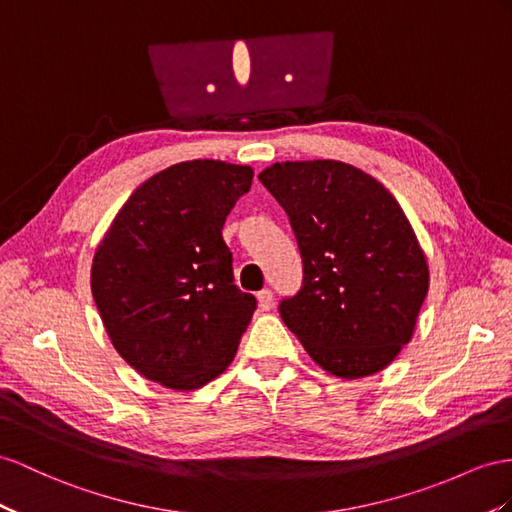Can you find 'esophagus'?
Here are the masks:
<instances>
[{"mask_svg": "<svg viewBox=\"0 0 512 512\" xmlns=\"http://www.w3.org/2000/svg\"><path fill=\"white\" fill-rule=\"evenodd\" d=\"M272 292L270 290H261L259 294H257V303H259V307L264 309V311H268V309H272Z\"/></svg>", "mask_w": 512, "mask_h": 512, "instance_id": "34e87169", "label": "esophagus"}]
</instances>
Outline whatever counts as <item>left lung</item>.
Instances as JSON below:
<instances>
[{"label":"left lung","mask_w":512,"mask_h":512,"mask_svg":"<svg viewBox=\"0 0 512 512\" xmlns=\"http://www.w3.org/2000/svg\"><path fill=\"white\" fill-rule=\"evenodd\" d=\"M259 181L290 216L303 287L279 311L322 370L363 378L411 342L428 261L393 194L337 160L277 162Z\"/></svg>","instance_id":"left-lung-1"}]
</instances>
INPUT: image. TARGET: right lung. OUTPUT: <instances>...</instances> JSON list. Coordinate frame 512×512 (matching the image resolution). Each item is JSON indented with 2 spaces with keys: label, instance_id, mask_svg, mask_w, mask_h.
<instances>
[{
  "label": "right lung",
  "instance_id": "add662e5",
  "mask_svg": "<svg viewBox=\"0 0 512 512\" xmlns=\"http://www.w3.org/2000/svg\"><path fill=\"white\" fill-rule=\"evenodd\" d=\"M253 168L190 160L131 192L99 242L90 290L114 350L149 381L192 391L229 368L255 311L233 285L222 225Z\"/></svg>",
  "mask_w": 512,
  "mask_h": 512
}]
</instances>
